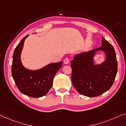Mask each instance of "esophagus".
<instances>
[{
  "instance_id": "34e87169",
  "label": "esophagus",
  "mask_w": 126,
  "mask_h": 126,
  "mask_svg": "<svg viewBox=\"0 0 126 126\" xmlns=\"http://www.w3.org/2000/svg\"><path fill=\"white\" fill-rule=\"evenodd\" d=\"M69 63V60L68 58H65V59L64 60V64H68Z\"/></svg>"
}]
</instances>
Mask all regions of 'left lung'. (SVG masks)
Returning a JSON list of instances; mask_svg holds the SVG:
<instances>
[{"mask_svg":"<svg viewBox=\"0 0 126 126\" xmlns=\"http://www.w3.org/2000/svg\"><path fill=\"white\" fill-rule=\"evenodd\" d=\"M99 50L105 52L106 61L101 65H94L93 57ZM71 63L73 85L79 93L89 97L98 96L109 90L118 71L115 50L104 37L102 46L75 55Z\"/></svg>","mask_w":126,"mask_h":126,"instance_id":"left-lung-1","label":"left lung"}]
</instances>
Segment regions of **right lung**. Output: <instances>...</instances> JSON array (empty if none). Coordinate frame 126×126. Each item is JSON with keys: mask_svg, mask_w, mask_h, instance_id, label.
<instances>
[{"mask_svg": "<svg viewBox=\"0 0 126 126\" xmlns=\"http://www.w3.org/2000/svg\"><path fill=\"white\" fill-rule=\"evenodd\" d=\"M22 39L15 48L13 55L12 76L18 89L28 96L39 98L46 95L52 85L54 76L61 68L63 62L51 63L38 70L32 71L22 65L20 56L25 39Z\"/></svg>", "mask_w": 126, "mask_h": 126, "instance_id": "obj_1", "label": "right lung"}]
</instances>
